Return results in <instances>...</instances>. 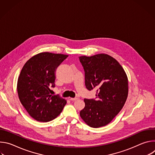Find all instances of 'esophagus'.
<instances>
[{
	"instance_id": "obj_1",
	"label": "esophagus",
	"mask_w": 155,
	"mask_h": 155,
	"mask_svg": "<svg viewBox=\"0 0 155 155\" xmlns=\"http://www.w3.org/2000/svg\"><path fill=\"white\" fill-rule=\"evenodd\" d=\"M69 99H70L71 101H74L77 100V99H78V98H77V97H74V98H73V97H69Z\"/></svg>"
}]
</instances>
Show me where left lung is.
I'll return each mask as SVG.
<instances>
[{
    "label": "left lung",
    "mask_w": 155,
    "mask_h": 155,
    "mask_svg": "<svg viewBox=\"0 0 155 155\" xmlns=\"http://www.w3.org/2000/svg\"><path fill=\"white\" fill-rule=\"evenodd\" d=\"M85 74L88 90H97L95 99H84L80 112L84 123L91 127L106 126L123 108L128 95L127 75L120 63L107 54L79 57Z\"/></svg>",
    "instance_id": "left-lung-1"
}]
</instances>
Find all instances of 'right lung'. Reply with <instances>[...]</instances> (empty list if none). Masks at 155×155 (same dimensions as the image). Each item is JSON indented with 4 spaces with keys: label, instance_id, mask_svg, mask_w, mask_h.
Here are the masks:
<instances>
[{
    "label": "right lung",
    "instance_id": "1",
    "mask_svg": "<svg viewBox=\"0 0 155 155\" xmlns=\"http://www.w3.org/2000/svg\"><path fill=\"white\" fill-rule=\"evenodd\" d=\"M68 55L42 52L30 58L22 68L17 82L21 104L29 115L40 122L56 118L67 103L59 96L50 94L55 86V71Z\"/></svg>",
    "mask_w": 155,
    "mask_h": 155
}]
</instances>
